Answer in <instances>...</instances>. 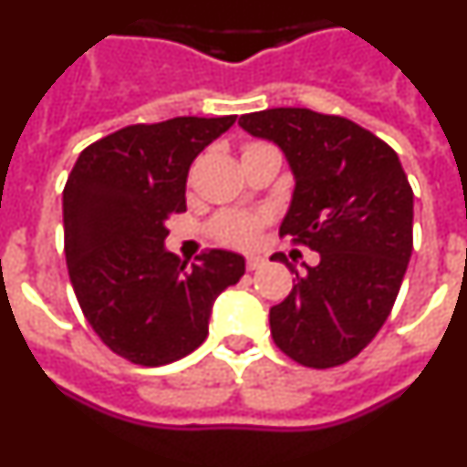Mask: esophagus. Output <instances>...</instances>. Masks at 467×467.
<instances>
[{
    "mask_svg": "<svg viewBox=\"0 0 467 467\" xmlns=\"http://www.w3.org/2000/svg\"><path fill=\"white\" fill-rule=\"evenodd\" d=\"M264 264H266V259L259 257V254H253V257L245 259V269L247 271H257V269H262Z\"/></svg>",
    "mask_w": 467,
    "mask_h": 467,
    "instance_id": "1",
    "label": "esophagus"
}]
</instances>
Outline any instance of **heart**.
I'll return each instance as SVG.
<instances>
[{
	"mask_svg": "<svg viewBox=\"0 0 467 467\" xmlns=\"http://www.w3.org/2000/svg\"><path fill=\"white\" fill-rule=\"evenodd\" d=\"M271 144L247 142L243 154L247 151L266 150ZM269 222V213H243V210H226V213L214 214L210 222V234L220 243L231 247H250L257 241L262 226Z\"/></svg>",
	"mask_w": 467,
	"mask_h": 467,
	"instance_id": "b5f03b06",
	"label": "heart"
}]
</instances>
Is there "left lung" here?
<instances>
[{
	"mask_svg": "<svg viewBox=\"0 0 467 467\" xmlns=\"http://www.w3.org/2000/svg\"><path fill=\"white\" fill-rule=\"evenodd\" d=\"M238 123L278 144L295 172L280 236L320 253L271 308V337L304 367L344 365L377 337L398 299L414 247L410 180L398 154L350 119L278 107Z\"/></svg>",
	"mask_w": 467,
	"mask_h": 467,
	"instance_id": "1",
	"label": "left lung"
}]
</instances>
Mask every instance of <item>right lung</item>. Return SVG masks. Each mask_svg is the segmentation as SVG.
<instances>
[{
  "label": "right lung",
  "mask_w": 467,
  "mask_h": 467,
  "mask_svg": "<svg viewBox=\"0 0 467 467\" xmlns=\"http://www.w3.org/2000/svg\"><path fill=\"white\" fill-rule=\"evenodd\" d=\"M236 117L135 123L86 147L63 192L65 257L102 344L142 367L189 356L208 337L220 292L245 274L226 250L187 262L168 253L166 222L187 210L189 166Z\"/></svg>",
  "instance_id": "1"
}]
</instances>
